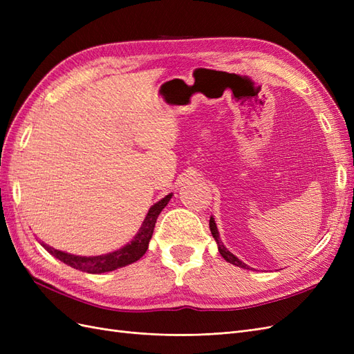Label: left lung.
<instances>
[{
  "mask_svg": "<svg viewBox=\"0 0 354 354\" xmlns=\"http://www.w3.org/2000/svg\"><path fill=\"white\" fill-rule=\"evenodd\" d=\"M209 230H211V234H212V238L216 239V242H217V245H218V252L221 254V257L224 260H226L227 263H230V264H234V266H238V267H242V269H250L248 266H246L245 263H242L238 257H234L226 246L223 245V242H221V239H220V234H218V229H217V224H216V221H214V218L211 217L209 218Z\"/></svg>",
  "mask_w": 354,
  "mask_h": 354,
  "instance_id": "1",
  "label": "left lung"
}]
</instances>
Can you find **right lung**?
Instances as JSON below:
<instances>
[{
  "label": "right lung",
  "instance_id": "obj_1",
  "mask_svg": "<svg viewBox=\"0 0 354 354\" xmlns=\"http://www.w3.org/2000/svg\"><path fill=\"white\" fill-rule=\"evenodd\" d=\"M171 196H173V194L167 195L165 198H162L159 202H156L155 205L151 207L140 230L137 232L134 239L118 251L104 254V255H95V257H81V255H73V254L55 250L53 246H48L47 243H41V245L44 246L53 257H56L57 260L73 267V269L77 270H81L85 273H93V274H100V273L116 270L120 269V267H125L137 260H140L145 255V252L147 251L149 241H151L153 234L155 223L159 212L167 207Z\"/></svg>",
  "mask_w": 354,
  "mask_h": 354
}]
</instances>
